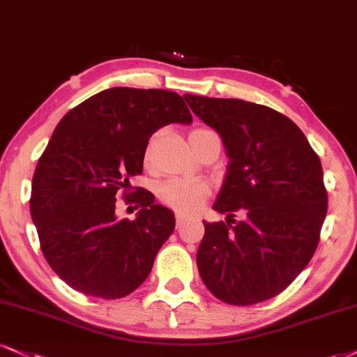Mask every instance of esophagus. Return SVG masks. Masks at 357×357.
Returning <instances> with one entry per match:
<instances>
[{
    "instance_id": "esophagus-1",
    "label": "esophagus",
    "mask_w": 357,
    "mask_h": 357,
    "mask_svg": "<svg viewBox=\"0 0 357 357\" xmlns=\"http://www.w3.org/2000/svg\"><path fill=\"white\" fill-rule=\"evenodd\" d=\"M175 223H177V228H182L187 223V218L182 217V215H177V218H175Z\"/></svg>"
}]
</instances>
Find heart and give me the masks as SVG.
Listing matches in <instances>:
<instances>
[{
    "label": "heart",
    "mask_w": 357,
    "mask_h": 357,
    "mask_svg": "<svg viewBox=\"0 0 357 357\" xmlns=\"http://www.w3.org/2000/svg\"><path fill=\"white\" fill-rule=\"evenodd\" d=\"M149 152H151V149H147V157ZM208 193V187L204 182H192V180L182 178H169L157 187L158 200L180 215H192L199 212L200 206L205 204Z\"/></svg>",
    "instance_id": "heart-1"
}]
</instances>
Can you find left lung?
Segmentation results:
<instances>
[{"label": "left lung", "mask_w": 357, "mask_h": 357, "mask_svg": "<svg viewBox=\"0 0 357 357\" xmlns=\"http://www.w3.org/2000/svg\"><path fill=\"white\" fill-rule=\"evenodd\" d=\"M220 134L230 158L213 208L227 222H204L197 266L220 301L255 305L280 294L310 263L328 212L323 167L300 127L266 105L183 96ZM235 211L244 215L236 222Z\"/></svg>", "instance_id": "left-lung-1"}]
</instances>
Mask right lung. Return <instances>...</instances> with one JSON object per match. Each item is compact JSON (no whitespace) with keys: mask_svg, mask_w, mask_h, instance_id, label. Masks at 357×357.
<instances>
[{"mask_svg":"<svg viewBox=\"0 0 357 357\" xmlns=\"http://www.w3.org/2000/svg\"><path fill=\"white\" fill-rule=\"evenodd\" d=\"M190 124L177 92L112 87L61 119L33 175L31 217L46 261L87 296L117 300L144 283L172 235L175 217L145 188L129 193L142 174L149 139L160 127ZM141 210L119 220L115 199Z\"/></svg>","mask_w":357,"mask_h":357,"instance_id":"1","label":"right lung"}]
</instances>
